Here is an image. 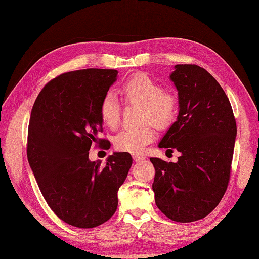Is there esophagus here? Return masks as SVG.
Masks as SVG:
<instances>
[{
  "instance_id": "34e87169",
  "label": "esophagus",
  "mask_w": 259,
  "mask_h": 259,
  "mask_svg": "<svg viewBox=\"0 0 259 259\" xmlns=\"http://www.w3.org/2000/svg\"><path fill=\"white\" fill-rule=\"evenodd\" d=\"M145 159H146L145 156H140V155H135V156H134V160H135L136 162H141V161H144Z\"/></svg>"
}]
</instances>
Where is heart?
<instances>
[{
	"mask_svg": "<svg viewBox=\"0 0 259 259\" xmlns=\"http://www.w3.org/2000/svg\"><path fill=\"white\" fill-rule=\"evenodd\" d=\"M119 91L125 104H139L142 107L140 119L145 123L137 128L121 130L113 138V145L117 150L139 153L155 139L153 123L160 130H166L174 123L178 112L177 98L164 91L159 82L145 73L131 76L121 84ZM99 114L103 124L109 128L114 129L119 124L121 107L113 93L108 92L102 97ZM149 120L153 123H149Z\"/></svg>",
	"mask_w": 259,
	"mask_h": 259,
	"instance_id": "heart-1",
	"label": "heart"
}]
</instances>
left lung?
Segmentation results:
<instances>
[{"mask_svg": "<svg viewBox=\"0 0 259 259\" xmlns=\"http://www.w3.org/2000/svg\"><path fill=\"white\" fill-rule=\"evenodd\" d=\"M170 79L178 90L179 114L159 147L180 152L177 162L150 158L157 207L178 223L210 213L227 190L237 125L216 79L196 64H177Z\"/></svg>", "mask_w": 259, "mask_h": 259, "instance_id": "obj_1", "label": "left lung"}]
</instances>
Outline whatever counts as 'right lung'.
I'll return each instance as SVG.
<instances>
[{
	"instance_id": "obj_1",
	"label": "right lung",
	"mask_w": 259,
	"mask_h": 259,
	"mask_svg": "<svg viewBox=\"0 0 259 259\" xmlns=\"http://www.w3.org/2000/svg\"><path fill=\"white\" fill-rule=\"evenodd\" d=\"M112 69H83L49 81L33 104L26 155L47 203L71 226L93 228L106 223L118 207V190L133 164L129 152H115L104 166L90 161L100 139L99 104L117 80Z\"/></svg>"
}]
</instances>
